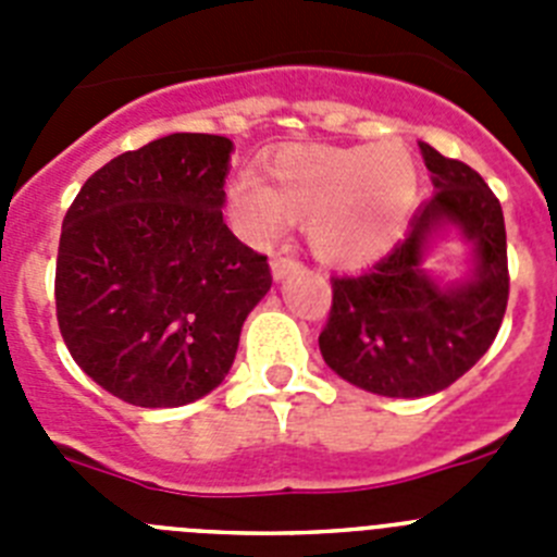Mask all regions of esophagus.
I'll use <instances>...</instances> for the list:
<instances>
[{
  "label": "esophagus",
  "mask_w": 557,
  "mask_h": 557,
  "mask_svg": "<svg viewBox=\"0 0 557 557\" xmlns=\"http://www.w3.org/2000/svg\"><path fill=\"white\" fill-rule=\"evenodd\" d=\"M298 264L301 262L287 253H273V259H270V270H273L275 282H278V278H284V275L293 273V270H298Z\"/></svg>",
  "instance_id": "esophagus-1"
}]
</instances>
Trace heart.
<instances>
[{
	"label": "heart",
	"mask_w": 557,
	"mask_h": 557,
	"mask_svg": "<svg viewBox=\"0 0 557 557\" xmlns=\"http://www.w3.org/2000/svg\"><path fill=\"white\" fill-rule=\"evenodd\" d=\"M418 200V164L398 139L376 145H301L264 164V184L239 175L228 186V211L245 239L273 243L304 223L321 262L359 268L385 253Z\"/></svg>",
	"instance_id": "heart-1"
}]
</instances>
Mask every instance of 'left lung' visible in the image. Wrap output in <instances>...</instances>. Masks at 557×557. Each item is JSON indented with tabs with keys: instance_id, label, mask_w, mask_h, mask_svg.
<instances>
[{
	"instance_id": "1",
	"label": "left lung",
	"mask_w": 557,
	"mask_h": 557,
	"mask_svg": "<svg viewBox=\"0 0 557 557\" xmlns=\"http://www.w3.org/2000/svg\"><path fill=\"white\" fill-rule=\"evenodd\" d=\"M435 191L401 243L368 273L334 275L321 354L368 393L418 398L449 387L488 351L508 309L505 218L480 172L421 141ZM457 224L475 245V275L441 288L423 269L431 236Z\"/></svg>"
}]
</instances>
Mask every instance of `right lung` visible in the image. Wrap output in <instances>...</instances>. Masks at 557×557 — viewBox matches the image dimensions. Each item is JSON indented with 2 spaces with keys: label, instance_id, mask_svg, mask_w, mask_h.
<instances>
[{
  "label": "right lung",
  "instance_id": "right-lung-1",
  "mask_svg": "<svg viewBox=\"0 0 557 557\" xmlns=\"http://www.w3.org/2000/svg\"><path fill=\"white\" fill-rule=\"evenodd\" d=\"M231 139L170 133L91 175L63 218L55 309L77 366L136 407H181L225 379L268 256L223 223Z\"/></svg>",
  "mask_w": 557,
  "mask_h": 557
}]
</instances>
